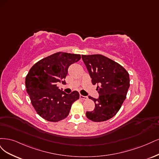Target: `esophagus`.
<instances>
[{
  "label": "esophagus",
  "instance_id": "34e87169",
  "mask_svg": "<svg viewBox=\"0 0 159 159\" xmlns=\"http://www.w3.org/2000/svg\"><path fill=\"white\" fill-rule=\"evenodd\" d=\"M80 98L81 100H86L88 99V97H87V96H83V95H80Z\"/></svg>",
  "mask_w": 159,
  "mask_h": 159
}]
</instances>
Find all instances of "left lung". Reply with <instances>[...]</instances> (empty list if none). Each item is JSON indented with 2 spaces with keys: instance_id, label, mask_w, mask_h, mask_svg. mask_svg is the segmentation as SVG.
<instances>
[{
  "instance_id": "left-lung-1",
  "label": "left lung",
  "mask_w": 159,
  "mask_h": 159,
  "mask_svg": "<svg viewBox=\"0 0 159 159\" xmlns=\"http://www.w3.org/2000/svg\"><path fill=\"white\" fill-rule=\"evenodd\" d=\"M92 83L98 84L99 98H89L95 103L93 111H87V118L94 122L108 120L120 109L129 88V75L121 65L105 56L96 54L82 55Z\"/></svg>"
}]
</instances>
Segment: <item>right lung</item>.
Instances as JSON below:
<instances>
[{"label":"right lung","instance_id":"right-lung-1","mask_svg":"<svg viewBox=\"0 0 159 159\" xmlns=\"http://www.w3.org/2000/svg\"><path fill=\"white\" fill-rule=\"evenodd\" d=\"M80 58L79 54L57 52L41 59L30 69L25 81L26 91L35 110L44 120L57 122L65 119L71 106L79 99L77 91L66 94L57 83H66L69 66Z\"/></svg>","mask_w":159,"mask_h":159}]
</instances>
